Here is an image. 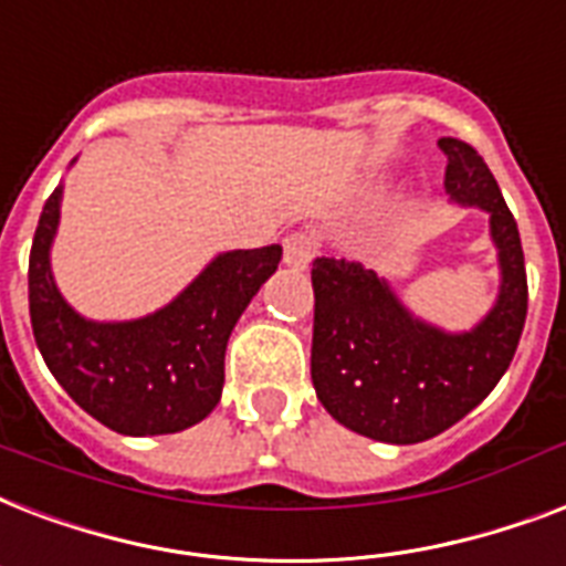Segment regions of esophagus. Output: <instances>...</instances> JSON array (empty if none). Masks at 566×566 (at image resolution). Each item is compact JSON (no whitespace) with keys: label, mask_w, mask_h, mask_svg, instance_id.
Here are the masks:
<instances>
[{"label":"esophagus","mask_w":566,"mask_h":566,"mask_svg":"<svg viewBox=\"0 0 566 566\" xmlns=\"http://www.w3.org/2000/svg\"><path fill=\"white\" fill-rule=\"evenodd\" d=\"M315 251H318V242H315L313 235L292 233L283 239V262H286L289 269L304 271L313 262Z\"/></svg>","instance_id":"1"}]
</instances>
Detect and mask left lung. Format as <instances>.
<instances>
[{
    "instance_id": "1",
    "label": "left lung",
    "mask_w": 566,
    "mask_h": 566,
    "mask_svg": "<svg viewBox=\"0 0 566 566\" xmlns=\"http://www.w3.org/2000/svg\"><path fill=\"white\" fill-rule=\"evenodd\" d=\"M446 191L490 214L499 253L496 304L472 331L449 333L413 315L360 262H313V387L345 428L380 442L431 440L479 407L514 360L528 310L520 230L479 153L440 138Z\"/></svg>"
}]
</instances>
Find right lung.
I'll return each instance as SVG.
<instances>
[{
	"label": "right lung",
	"instance_id": "1",
	"mask_svg": "<svg viewBox=\"0 0 566 566\" xmlns=\"http://www.w3.org/2000/svg\"><path fill=\"white\" fill-rule=\"evenodd\" d=\"M61 186L43 203L29 256L34 343L67 396L129 437L177 433L221 401L223 354L239 315L277 271L280 244L218 253L168 306L133 322H91L61 297L50 248Z\"/></svg>",
	"mask_w": 566,
	"mask_h": 566
}]
</instances>
